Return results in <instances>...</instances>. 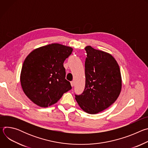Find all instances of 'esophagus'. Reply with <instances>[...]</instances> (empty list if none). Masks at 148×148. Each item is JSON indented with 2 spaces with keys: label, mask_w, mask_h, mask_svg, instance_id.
<instances>
[{
  "label": "esophagus",
  "mask_w": 148,
  "mask_h": 148,
  "mask_svg": "<svg viewBox=\"0 0 148 148\" xmlns=\"http://www.w3.org/2000/svg\"><path fill=\"white\" fill-rule=\"evenodd\" d=\"M71 87H73L74 86V82L73 81H71Z\"/></svg>",
  "instance_id": "obj_1"
}]
</instances>
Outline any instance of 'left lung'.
Returning <instances> with one entry per match:
<instances>
[{
	"mask_svg": "<svg viewBox=\"0 0 148 148\" xmlns=\"http://www.w3.org/2000/svg\"><path fill=\"white\" fill-rule=\"evenodd\" d=\"M86 87L75 100L80 108L90 114L101 112L114 103L122 89L120 69L116 60L110 53L85 47Z\"/></svg>",
	"mask_w": 148,
	"mask_h": 148,
	"instance_id": "8db88e82",
	"label": "left lung"
}]
</instances>
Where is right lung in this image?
I'll return each instance as SVG.
<instances>
[{
	"label": "right lung",
	"mask_w": 148,
	"mask_h": 148,
	"mask_svg": "<svg viewBox=\"0 0 148 148\" xmlns=\"http://www.w3.org/2000/svg\"><path fill=\"white\" fill-rule=\"evenodd\" d=\"M73 48L52 43L33 50L25 58L20 73V83L25 95L40 107L56 103L71 89L63 66Z\"/></svg>",
	"instance_id": "obj_1"
}]
</instances>
